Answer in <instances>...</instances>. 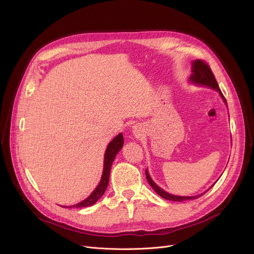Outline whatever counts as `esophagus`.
<instances>
[{
    "label": "esophagus",
    "instance_id": "34e87169",
    "mask_svg": "<svg viewBox=\"0 0 254 254\" xmlns=\"http://www.w3.org/2000/svg\"><path fill=\"white\" fill-rule=\"evenodd\" d=\"M134 133H136V134H138V131H137V132H134Z\"/></svg>",
    "mask_w": 254,
    "mask_h": 254
}]
</instances>
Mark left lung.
<instances>
[{
  "instance_id": "obj_1",
  "label": "left lung",
  "mask_w": 254,
  "mask_h": 254,
  "mask_svg": "<svg viewBox=\"0 0 254 254\" xmlns=\"http://www.w3.org/2000/svg\"><path fill=\"white\" fill-rule=\"evenodd\" d=\"M190 81L193 82V83H196V84H200V86H205V87H209L215 91H217L219 93V95H221L222 99L224 100V102L227 104V101L221 91V89H219L218 84H217V81L210 69V67L207 63H205L204 61L202 60H195L192 62V74L190 76ZM145 174H146V178H147V181L148 183L150 184V186L152 188L154 189V191L159 195L161 196L162 198L166 199V200H171V201H185V200H191V199H196L200 196H202L203 194H200L198 196H176V195H172L170 193L165 192L164 190H162L161 188H159L158 186L152 181V179L150 178L149 176V173L148 171L146 170L145 171ZM213 186V185H212ZM211 186V187H212ZM210 187V188H211Z\"/></svg>"
}]
</instances>
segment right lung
I'll return each mask as SVG.
<instances>
[{
    "label": "right lung",
    "instance_id": "1",
    "mask_svg": "<svg viewBox=\"0 0 254 254\" xmlns=\"http://www.w3.org/2000/svg\"><path fill=\"white\" fill-rule=\"evenodd\" d=\"M123 146H124V136H123V133L121 132L120 134H117V136L107 146V149L105 151V155H104L103 174H102V178H101V181H100L99 185L97 186V188L93 191V193L87 199H84L83 201L79 202V203H77L75 205L66 206V207H68V208H71V207H77V208L88 207V206H91V205L95 204L96 202L101 197H102V195L104 194V192L107 189L112 162H113L116 154L123 148ZM63 207H65V206H63Z\"/></svg>",
    "mask_w": 254,
    "mask_h": 254
}]
</instances>
